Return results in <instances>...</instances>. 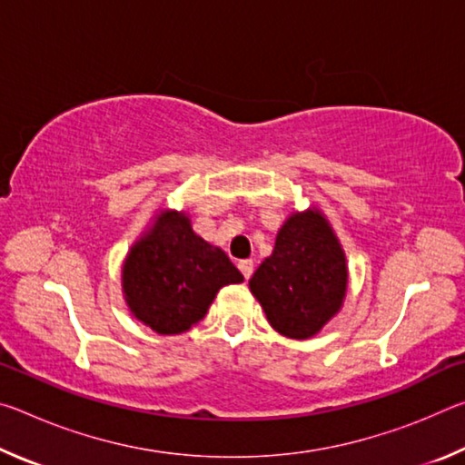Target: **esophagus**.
Wrapping results in <instances>:
<instances>
[{
  "mask_svg": "<svg viewBox=\"0 0 465 465\" xmlns=\"http://www.w3.org/2000/svg\"><path fill=\"white\" fill-rule=\"evenodd\" d=\"M238 269L242 271L243 279H250V277H252V272H254V262H252V261H240Z\"/></svg>",
  "mask_w": 465,
  "mask_h": 465,
  "instance_id": "1",
  "label": "esophagus"
}]
</instances>
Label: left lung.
Returning a JSON list of instances; mask_svg holds the SVG:
<instances>
[{"instance_id":"8db88e82","label":"left lung","mask_w":465,"mask_h":465,"mask_svg":"<svg viewBox=\"0 0 465 465\" xmlns=\"http://www.w3.org/2000/svg\"><path fill=\"white\" fill-rule=\"evenodd\" d=\"M250 289L271 326L287 338H310L341 310L346 262L318 211L297 213L281 227L272 254L252 274Z\"/></svg>"}]
</instances>
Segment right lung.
Segmentation results:
<instances>
[{
	"label": "right lung",
	"mask_w": 465,
	"mask_h": 465,
	"mask_svg": "<svg viewBox=\"0 0 465 465\" xmlns=\"http://www.w3.org/2000/svg\"><path fill=\"white\" fill-rule=\"evenodd\" d=\"M242 281L225 252L199 238L176 211L157 217L123 266L131 312L157 334L191 330L204 318L219 289Z\"/></svg>",
	"instance_id": "right-lung-1"
}]
</instances>
